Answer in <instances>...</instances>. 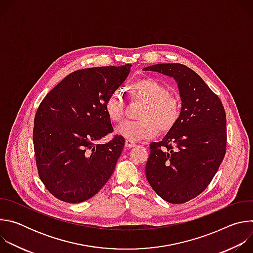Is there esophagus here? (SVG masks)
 I'll return each instance as SVG.
<instances>
[{"label":"esophagus","instance_id":"obj_1","mask_svg":"<svg viewBox=\"0 0 253 253\" xmlns=\"http://www.w3.org/2000/svg\"><path fill=\"white\" fill-rule=\"evenodd\" d=\"M125 146L127 147V148H132V147H135L136 146V143L135 142H133V141H131V140H126L125 141Z\"/></svg>","mask_w":253,"mask_h":253}]
</instances>
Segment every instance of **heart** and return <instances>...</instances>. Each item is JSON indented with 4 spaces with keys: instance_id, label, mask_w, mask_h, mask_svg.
<instances>
[{
    "instance_id": "1",
    "label": "heart",
    "mask_w": 253,
    "mask_h": 253,
    "mask_svg": "<svg viewBox=\"0 0 253 253\" xmlns=\"http://www.w3.org/2000/svg\"><path fill=\"white\" fill-rule=\"evenodd\" d=\"M129 95L133 101H140L144 106L139 114L140 120L126 121L117 128V133L128 140L150 139L159 130L169 132L181 117L182 104L178 95L170 93L164 84L154 79L137 80L131 85ZM105 111L112 122L121 123L124 120L125 101L121 91H114L108 96Z\"/></svg>"
}]
</instances>
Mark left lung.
Listing matches in <instances>:
<instances>
[{
	"instance_id": "left-lung-1",
	"label": "left lung",
	"mask_w": 253,
	"mask_h": 253,
	"mask_svg": "<svg viewBox=\"0 0 253 253\" xmlns=\"http://www.w3.org/2000/svg\"><path fill=\"white\" fill-rule=\"evenodd\" d=\"M144 71L173 77L182 112L177 125L150 144L146 177L165 201L185 203L210 184L226 152V114L221 100L185 65L157 64Z\"/></svg>"
}]
</instances>
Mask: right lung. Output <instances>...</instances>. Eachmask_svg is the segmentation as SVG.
Here are the masks:
<instances>
[{
	"label": "right lung",
	"instance_id": "add662e5",
	"mask_svg": "<svg viewBox=\"0 0 253 253\" xmlns=\"http://www.w3.org/2000/svg\"><path fill=\"white\" fill-rule=\"evenodd\" d=\"M131 65L87 68L73 72L42 100L34 119L33 143L38 174L47 190L68 203L97 194L109 180L125 139L115 135L105 111Z\"/></svg>",
	"mask_w": 253,
	"mask_h": 253
}]
</instances>
